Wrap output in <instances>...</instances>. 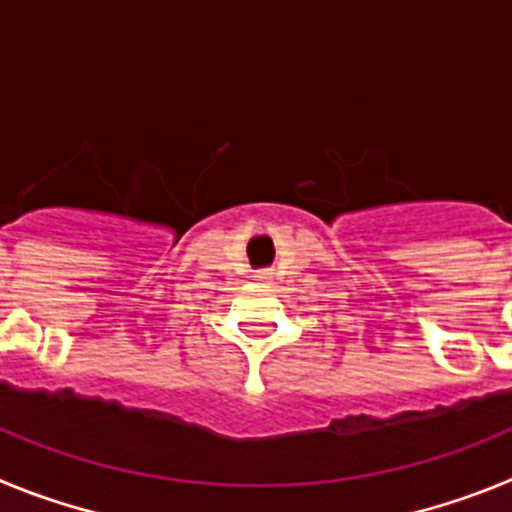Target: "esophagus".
<instances>
[{"mask_svg": "<svg viewBox=\"0 0 512 512\" xmlns=\"http://www.w3.org/2000/svg\"><path fill=\"white\" fill-rule=\"evenodd\" d=\"M256 279H259V282H269V271H261V274H259V277H256Z\"/></svg>", "mask_w": 512, "mask_h": 512, "instance_id": "1", "label": "esophagus"}]
</instances>
